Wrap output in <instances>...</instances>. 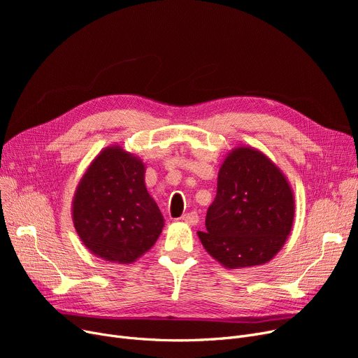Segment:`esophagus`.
Masks as SVG:
<instances>
[{
  "mask_svg": "<svg viewBox=\"0 0 358 358\" xmlns=\"http://www.w3.org/2000/svg\"><path fill=\"white\" fill-rule=\"evenodd\" d=\"M181 220L187 224H196L199 222V215L196 212H190V213H185L181 216Z\"/></svg>",
  "mask_w": 358,
  "mask_h": 358,
  "instance_id": "34e87169",
  "label": "esophagus"
}]
</instances>
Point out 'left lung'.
Segmentation results:
<instances>
[{"label":"left lung","instance_id":"left-lung-1","mask_svg":"<svg viewBox=\"0 0 358 358\" xmlns=\"http://www.w3.org/2000/svg\"><path fill=\"white\" fill-rule=\"evenodd\" d=\"M293 220L294 194L286 174L261 150L241 145L220 164L206 231L197 235L223 267L245 268L277 255Z\"/></svg>","mask_w":358,"mask_h":358}]
</instances>
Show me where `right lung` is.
Returning a JSON list of instances; mask_svg holds the SVG:
<instances>
[{"label": "right lung", "instance_id": "right-lung-1", "mask_svg": "<svg viewBox=\"0 0 358 358\" xmlns=\"http://www.w3.org/2000/svg\"><path fill=\"white\" fill-rule=\"evenodd\" d=\"M143 161L110 145L81 177L72 199V222L81 242L99 258L131 264L155 245L164 216L145 185Z\"/></svg>", "mask_w": 358, "mask_h": 358}]
</instances>
